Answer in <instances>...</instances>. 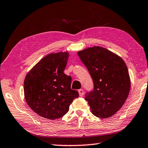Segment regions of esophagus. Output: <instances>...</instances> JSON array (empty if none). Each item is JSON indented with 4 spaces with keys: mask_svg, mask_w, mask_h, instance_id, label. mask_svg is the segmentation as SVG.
Returning a JSON list of instances; mask_svg holds the SVG:
<instances>
[{
    "mask_svg": "<svg viewBox=\"0 0 148 148\" xmlns=\"http://www.w3.org/2000/svg\"><path fill=\"white\" fill-rule=\"evenodd\" d=\"M78 93H79V96H83L84 93V90H82V89H80V90H78Z\"/></svg>",
    "mask_w": 148,
    "mask_h": 148,
    "instance_id": "obj_1",
    "label": "esophagus"
}]
</instances>
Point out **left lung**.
I'll return each instance as SVG.
<instances>
[{
    "instance_id": "obj_1",
    "label": "left lung",
    "mask_w": 148,
    "mask_h": 148,
    "mask_svg": "<svg viewBox=\"0 0 148 148\" xmlns=\"http://www.w3.org/2000/svg\"><path fill=\"white\" fill-rule=\"evenodd\" d=\"M78 55L93 82V90L87 93L85 97L91 112L102 119L114 115L125 103L130 90L125 61L116 54L99 46L79 51Z\"/></svg>"
}]
</instances>
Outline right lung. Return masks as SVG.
<instances>
[{"label":"right lung","instance_id":"obj_1","mask_svg":"<svg viewBox=\"0 0 148 148\" xmlns=\"http://www.w3.org/2000/svg\"><path fill=\"white\" fill-rule=\"evenodd\" d=\"M69 53H50L27 74L23 83L24 97L29 107L43 118L62 117L78 92L71 89L72 78L64 73Z\"/></svg>","mask_w":148,"mask_h":148}]
</instances>
